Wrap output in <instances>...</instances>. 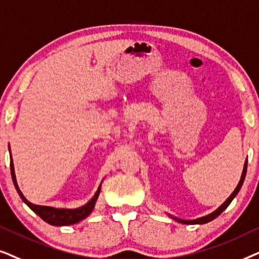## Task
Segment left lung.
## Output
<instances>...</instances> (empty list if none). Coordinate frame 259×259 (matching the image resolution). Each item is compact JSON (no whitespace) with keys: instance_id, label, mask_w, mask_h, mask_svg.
Masks as SVG:
<instances>
[{"instance_id":"obj_1","label":"left lung","mask_w":259,"mask_h":259,"mask_svg":"<svg viewBox=\"0 0 259 259\" xmlns=\"http://www.w3.org/2000/svg\"><path fill=\"white\" fill-rule=\"evenodd\" d=\"M246 168H247V160L245 161V164H244V169H243L242 178H240V181H239V184H238V186L236 187V189H234L232 194H231L229 198H227L226 201L224 202V204L220 206L218 209H215L214 212L211 213V214L205 215V217H202V218H199V219H195V220H182V219H178V218H174V219L178 220V222L181 223V224H186V225H193V224H206V223L211 222V220H213V219H215L217 217L220 215L224 211H225V209L227 208V206H229L231 204V201H232V200L234 199V196H236L238 194V192L240 191V188H242V186H243L244 179H245V175H246Z\"/></svg>"}]
</instances>
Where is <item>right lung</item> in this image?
Returning a JSON list of instances; mask_svg holds the SVG:
<instances>
[{
	"label": "right lung",
	"mask_w": 259,
	"mask_h": 259,
	"mask_svg": "<svg viewBox=\"0 0 259 259\" xmlns=\"http://www.w3.org/2000/svg\"><path fill=\"white\" fill-rule=\"evenodd\" d=\"M10 171H12V179L14 182V186H15L17 193H19L20 198H21L23 201L26 202L27 205L29 206V208L36 213L37 215L40 217L41 219L45 220V222L51 224V225H55V226H66V225H73V224L80 222V220L85 219L90 213L94 211L96 200H97L99 193H101V186L98 187V191L96 192V194L94 195L88 204L81 206L79 208H74V209H66V208H54V207H48V206H39V205H34L32 202H29L27 200L21 191L19 189V186H17L16 182V178H15V173H14V164H13V158L10 156Z\"/></svg>",
	"instance_id": "obj_1"
}]
</instances>
